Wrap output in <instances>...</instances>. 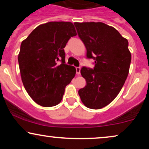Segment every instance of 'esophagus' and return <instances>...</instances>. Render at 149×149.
Here are the masks:
<instances>
[{"label": "esophagus", "instance_id": "1", "mask_svg": "<svg viewBox=\"0 0 149 149\" xmlns=\"http://www.w3.org/2000/svg\"><path fill=\"white\" fill-rule=\"evenodd\" d=\"M76 72L77 74H79L81 72V68L80 67H76Z\"/></svg>", "mask_w": 149, "mask_h": 149}]
</instances>
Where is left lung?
<instances>
[{
	"instance_id": "obj_1",
	"label": "left lung",
	"mask_w": 149,
	"mask_h": 149,
	"mask_svg": "<svg viewBox=\"0 0 149 149\" xmlns=\"http://www.w3.org/2000/svg\"><path fill=\"white\" fill-rule=\"evenodd\" d=\"M87 58L95 60L93 69L83 67L86 80L79 95L85 107L100 109L117 97L127 79L131 63L128 41L115 28L102 22H74Z\"/></svg>"
}]
</instances>
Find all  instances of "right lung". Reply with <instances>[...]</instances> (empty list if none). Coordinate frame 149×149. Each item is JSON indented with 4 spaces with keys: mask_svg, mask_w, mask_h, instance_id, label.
<instances>
[{
    "mask_svg": "<svg viewBox=\"0 0 149 149\" xmlns=\"http://www.w3.org/2000/svg\"><path fill=\"white\" fill-rule=\"evenodd\" d=\"M76 35L71 22H51L37 26L22 42L18 55L22 81L38 104L54 107L62 100L65 87L76 74L74 66L65 64L64 48Z\"/></svg>",
    "mask_w": 149,
    "mask_h": 149,
    "instance_id": "obj_1",
    "label": "right lung"
}]
</instances>
